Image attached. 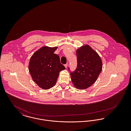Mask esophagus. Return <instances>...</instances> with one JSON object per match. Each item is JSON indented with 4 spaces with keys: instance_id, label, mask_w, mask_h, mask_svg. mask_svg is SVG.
Segmentation results:
<instances>
[{
    "instance_id": "34e87169",
    "label": "esophagus",
    "mask_w": 131,
    "mask_h": 131,
    "mask_svg": "<svg viewBox=\"0 0 131 131\" xmlns=\"http://www.w3.org/2000/svg\"><path fill=\"white\" fill-rule=\"evenodd\" d=\"M68 63H67V64H65V65H64V66H65V67L66 68H67V67H68Z\"/></svg>"
}]
</instances>
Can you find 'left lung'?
Returning <instances> with one entry per match:
<instances>
[{
	"mask_svg": "<svg viewBox=\"0 0 131 131\" xmlns=\"http://www.w3.org/2000/svg\"><path fill=\"white\" fill-rule=\"evenodd\" d=\"M76 52L78 65L75 71L70 73L71 80L75 88L85 89L96 81L102 69V61L88 45L81 46Z\"/></svg>",
	"mask_w": 131,
	"mask_h": 131,
	"instance_id": "obj_1",
	"label": "left lung"
}]
</instances>
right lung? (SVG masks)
<instances>
[{
	"label": "right lung",
	"mask_w": 131,
	"mask_h": 131,
	"mask_svg": "<svg viewBox=\"0 0 131 131\" xmlns=\"http://www.w3.org/2000/svg\"><path fill=\"white\" fill-rule=\"evenodd\" d=\"M57 49L43 47L33 54L29 61L28 69L33 81L45 90L55 85L59 72L65 69L59 56L54 53Z\"/></svg>",
	"instance_id": "right-lung-1"
}]
</instances>
